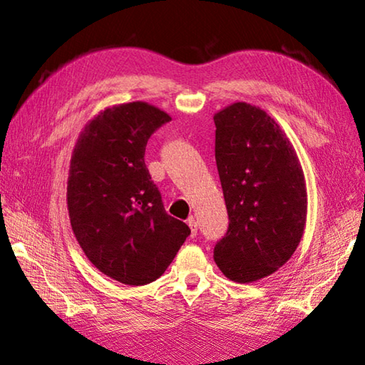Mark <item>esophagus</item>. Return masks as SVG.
<instances>
[{
	"instance_id": "esophagus-1",
	"label": "esophagus",
	"mask_w": 365,
	"mask_h": 365,
	"mask_svg": "<svg viewBox=\"0 0 365 365\" xmlns=\"http://www.w3.org/2000/svg\"><path fill=\"white\" fill-rule=\"evenodd\" d=\"M188 226L191 229V237L195 238L197 235V222L195 220V216H190V218H188Z\"/></svg>"
}]
</instances>
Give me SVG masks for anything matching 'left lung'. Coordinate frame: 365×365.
<instances>
[{
	"label": "left lung",
	"mask_w": 365,
	"mask_h": 365,
	"mask_svg": "<svg viewBox=\"0 0 365 365\" xmlns=\"http://www.w3.org/2000/svg\"><path fill=\"white\" fill-rule=\"evenodd\" d=\"M213 120L229 215V229L213 257L230 281L255 282L287 263L304 234V173L290 139L259 106L232 103Z\"/></svg>",
	"instance_id": "obj_1"
}]
</instances>
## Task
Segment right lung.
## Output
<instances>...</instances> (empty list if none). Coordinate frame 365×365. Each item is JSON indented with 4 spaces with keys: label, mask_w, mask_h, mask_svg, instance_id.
<instances>
[{
    "label": "right lung",
    "mask_w": 365,
    "mask_h": 365,
    "mask_svg": "<svg viewBox=\"0 0 365 365\" xmlns=\"http://www.w3.org/2000/svg\"><path fill=\"white\" fill-rule=\"evenodd\" d=\"M170 115L145 102L114 105L83 128L72 152L67 208L92 265L127 285L158 279L191 234L168 215L145 166V145Z\"/></svg>",
    "instance_id": "obj_1"
}]
</instances>
